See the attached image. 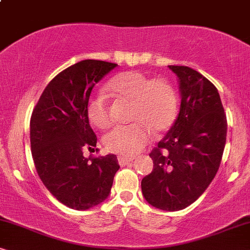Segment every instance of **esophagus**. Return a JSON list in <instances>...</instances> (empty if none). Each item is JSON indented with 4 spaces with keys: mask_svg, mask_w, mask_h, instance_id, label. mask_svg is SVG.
<instances>
[{
    "mask_svg": "<svg viewBox=\"0 0 250 250\" xmlns=\"http://www.w3.org/2000/svg\"><path fill=\"white\" fill-rule=\"evenodd\" d=\"M133 159H134V158H132V157L119 156L118 157V163H119V165H121V166H125V165H127V164H129L131 162H133Z\"/></svg>",
    "mask_w": 250,
    "mask_h": 250,
    "instance_id": "obj_1",
    "label": "esophagus"
}]
</instances>
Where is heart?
<instances>
[{
  "label": "heart",
  "mask_w": 250,
  "mask_h": 250,
  "mask_svg": "<svg viewBox=\"0 0 250 250\" xmlns=\"http://www.w3.org/2000/svg\"><path fill=\"white\" fill-rule=\"evenodd\" d=\"M109 91L131 101L128 125L116 126L104 136L109 151L133 156L141 151L152 138V131L162 133L175 121L177 99L172 85L164 78H150L141 71H125L108 83ZM87 116L99 128L111 124L107 95L98 92L88 100Z\"/></svg>",
  "instance_id": "obj_1"
}]
</instances>
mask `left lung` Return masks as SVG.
Wrapping results in <instances>:
<instances>
[{
	"label": "left lung",
	"mask_w": 250,
	"mask_h": 250,
	"mask_svg": "<svg viewBox=\"0 0 250 250\" xmlns=\"http://www.w3.org/2000/svg\"><path fill=\"white\" fill-rule=\"evenodd\" d=\"M179 78L180 112L150 152L152 172L143 177L145 199L162 210L194 203L216 175L227 141V116L217 88L187 66H168Z\"/></svg>",
	"instance_id": "left-lung-1"
}]
</instances>
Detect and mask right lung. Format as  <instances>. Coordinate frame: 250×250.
Listing matches in <instances>:
<instances>
[{
  "label": "right lung",
  "mask_w": 250,
  "mask_h": 250,
  "mask_svg": "<svg viewBox=\"0 0 250 250\" xmlns=\"http://www.w3.org/2000/svg\"><path fill=\"white\" fill-rule=\"evenodd\" d=\"M116 63L83 60L57 75L44 88L30 118V148L37 174L61 204L77 210L107 199L119 169L117 157L86 158L97 135L87 104L92 88Z\"/></svg>",
  "instance_id": "obj_1"
}]
</instances>
